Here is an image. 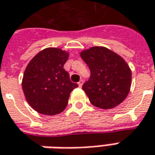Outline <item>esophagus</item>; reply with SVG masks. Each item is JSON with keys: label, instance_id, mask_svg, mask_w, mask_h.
Here are the masks:
<instances>
[{"label": "esophagus", "instance_id": "1", "mask_svg": "<svg viewBox=\"0 0 155 155\" xmlns=\"http://www.w3.org/2000/svg\"><path fill=\"white\" fill-rule=\"evenodd\" d=\"M78 84V86H79L80 88H81V87H82V85H83V84H84V82H83V80H80Z\"/></svg>", "mask_w": 155, "mask_h": 155}]
</instances>
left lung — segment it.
<instances>
[{
	"mask_svg": "<svg viewBox=\"0 0 155 155\" xmlns=\"http://www.w3.org/2000/svg\"><path fill=\"white\" fill-rule=\"evenodd\" d=\"M81 57L90 70L83 90L92 104L113 108L126 98L131 84V71L123 59L103 47L83 51Z\"/></svg>",
	"mask_w": 155,
	"mask_h": 155,
	"instance_id": "obj_1",
	"label": "left lung"
}]
</instances>
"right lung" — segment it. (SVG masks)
Returning <instances> with one entry per match:
<instances>
[{"label": "right lung", "instance_id": "right-lung-1", "mask_svg": "<svg viewBox=\"0 0 155 155\" xmlns=\"http://www.w3.org/2000/svg\"><path fill=\"white\" fill-rule=\"evenodd\" d=\"M68 54L49 48L38 53L28 64L22 82L28 103L39 114L55 115L68 103L70 93L78 85L64 69Z\"/></svg>", "mask_w": 155, "mask_h": 155}]
</instances>
